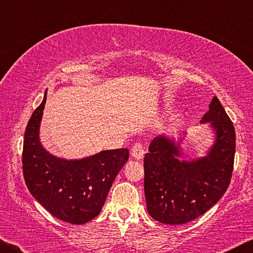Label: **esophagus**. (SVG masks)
<instances>
[{
    "label": "esophagus",
    "mask_w": 253,
    "mask_h": 253,
    "mask_svg": "<svg viewBox=\"0 0 253 253\" xmlns=\"http://www.w3.org/2000/svg\"><path fill=\"white\" fill-rule=\"evenodd\" d=\"M144 147H143V144L142 143H136L134 146L131 147V151H130V155L132 158H135L137 161H140L142 158L144 157Z\"/></svg>",
    "instance_id": "1"
}]
</instances>
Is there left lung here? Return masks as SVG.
Wrapping results in <instances>:
<instances>
[{
  "mask_svg": "<svg viewBox=\"0 0 253 253\" xmlns=\"http://www.w3.org/2000/svg\"><path fill=\"white\" fill-rule=\"evenodd\" d=\"M201 124L213 131L204 156L184 160L181 146L186 131L177 137L158 135L144 158V190L147 211L164 224L193 221L217 203L228 190L235 154V131L219 99L214 96Z\"/></svg>",
  "mask_w": 253,
  "mask_h": 253,
  "instance_id": "1",
  "label": "left lung"
}]
</instances>
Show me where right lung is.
<instances>
[{"mask_svg": "<svg viewBox=\"0 0 253 253\" xmlns=\"http://www.w3.org/2000/svg\"><path fill=\"white\" fill-rule=\"evenodd\" d=\"M46 90L24 132L23 175L33 198L59 220L87 223L100 213L119 170L129 157L127 148L108 149L67 160L51 154L40 140Z\"/></svg>", "mask_w": 253, "mask_h": 253, "instance_id": "obj_1", "label": "right lung"}]
</instances>
